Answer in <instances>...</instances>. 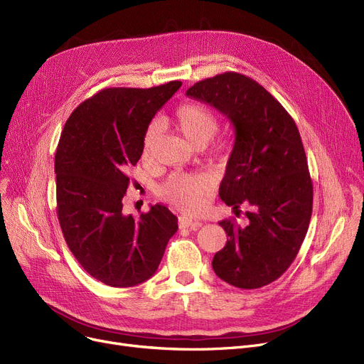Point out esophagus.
<instances>
[{
  "label": "esophagus",
  "instance_id": "obj_1",
  "mask_svg": "<svg viewBox=\"0 0 364 364\" xmlns=\"http://www.w3.org/2000/svg\"><path fill=\"white\" fill-rule=\"evenodd\" d=\"M178 225H180V228H198L199 225H200V223L199 221H193L192 218L190 217H187V215H180L178 217Z\"/></svg>",
  "mask_w": 364,
  "mask_h": 364
}]
</instances>
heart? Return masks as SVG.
I'll return each mask as SVG.
<instances>
[{"instance_id":"1","label":"heart","mask_w":364,"mask_h":364,"mask_svg":"<svg viewBox=\"0 0 364 364\" xmlns=\"http://www.w3.org/2000/svg\"><path fill=\"white\" fill-rule=\"evenodd\" d=\"M174 122L183 136L195 146H205L211 140L218 128L220 121L217 114L198 103H183L176 110ZM158 137V124H150L144 132L141 155L150 158ZM213 184L202 174H172L158 188L159 196L187 214H199L206 208L208 196L211 193Z\"/></svg>"}]
</instances>
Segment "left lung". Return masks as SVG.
<instances>
[{
  "label": "left lung",
  "instance_id": "obj_1",
  "mask_svg": "<svg viewBox=\"0 0 364 364\" xmlns=\"http://www.w3.org/2000/svg\"><path fill=\"white\" fill-rule=\"evenodd\" d=\"M188 97L214 106L235 127L220 198L246 224L223 220L225 246L213 269L240 289H258L294 262L309 230L313 181L295 121L257 81L225 72L190 87Z\"/></svg>",
  "mask_w": 364,
  "mask_h": 364
}]
</instances>
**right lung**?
I'll return each instance as SVG.
<instances>
[{
	"mask_svg": "<svg viewBox=\"0 0 364 364\" xmlns=\"http://www.w3.org/2000/svg\"><path fill=\"white\" fill-rule=\"evenodd\" d=\"M181 87L105 88L76 107L54 158L57 218L82 269L113 288L136 286L156 273L178 218L153 205L136 220L122 213L127 171L141 156L155 113Z\"/></svg>",
	"mask_w": 364,
	"mask_h": 364,
	"instance_id": "1",
	"label": "right lung"
}]
</instances>
